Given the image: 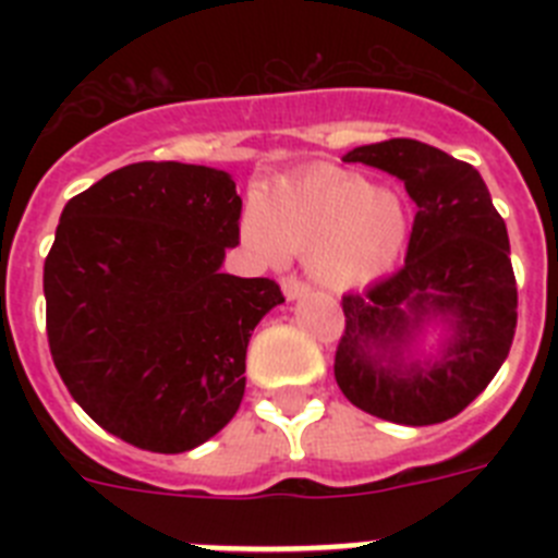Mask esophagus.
Masks as SVG:
<instances>
[{
    "mask_svg": "<svg viewBox=\"0 0 558 558\" xmlns=\"http://www.w3.org/2000/svg\"><path fill=\"white\" fill-rule=\"evenodd\" d=\"M282 290H284V295H288V299H299V295L307 293L310 284L304 282V279H299L295 274H288V276H282Z\"/></svg>",
    "mask_w": 558,
    "mask_h": 558,
    "instance_id": "1",
    "label": "esophagus"
}]
</instances>
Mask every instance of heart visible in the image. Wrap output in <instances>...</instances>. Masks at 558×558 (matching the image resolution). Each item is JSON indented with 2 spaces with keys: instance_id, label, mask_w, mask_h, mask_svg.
Listing matches in <instances>:
<instances>
[{
  "instance_id": "1",
  "label": "heart",
  "mask_w": 558,
  "mask_h": 558,
  "mask_svg": "<svg viewBox=\"0 0 558 558\" xmlns=\"http://www.w3.org/2000/svg\"><path fill=\"white\" fill-rule=\"evenodd\" d=\"M245 240L265 259L307 254V265L332 288H354L386 274L402 251L408 211L399 195L374 190L354 172L318 167L279 181L251 206Z\"/></svg>"
}]
</instances>
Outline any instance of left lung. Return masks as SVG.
Here are the masks:
<instances>
[{
	"label": "left lung",
	"mask_w": 558,
	"mask_h": 558,
	"mask_svg": "<svg viewBox=\"0 0 558 558\" xmlns=\"http://www.w3.org/2000/svg\"><path fill=\"white\" fill-rule=\"evenodd\" d=\"M343 161L405 181L416 218L405 265L340 299L335 379L354 408L377 418L411 427L447 422L509 357L517 329L509 231L481 172L438 147L388 140L354 147ZM433 314L453 322L446 354L433 367H402L401 347Z\"/></svg>",
	"instance_id": "8db88e82"
}]
</instances>
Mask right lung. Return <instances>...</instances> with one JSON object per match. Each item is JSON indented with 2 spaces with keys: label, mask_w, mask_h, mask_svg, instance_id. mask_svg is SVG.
Returning <instances> with one entry per match:
<instances>
[{
  "label": "right lung",
  "mask_w": 558,
  "mask_h": 558,
  "mask_svg": "<svg viewBox=\"0 0 558 558\" xmlns=\"http://www.w3.org/2000/svg\"><path fill=\"white\" fill-rule=\"evenodd\" d=\"M240 211L229 172L181 161L120 167L63 206L44 259L52 363L140 450L204 445L243 402L248 338L284 295L220 270Z\"/></svg>",
  "instance_id": "obj_1"
}]
</instances>
